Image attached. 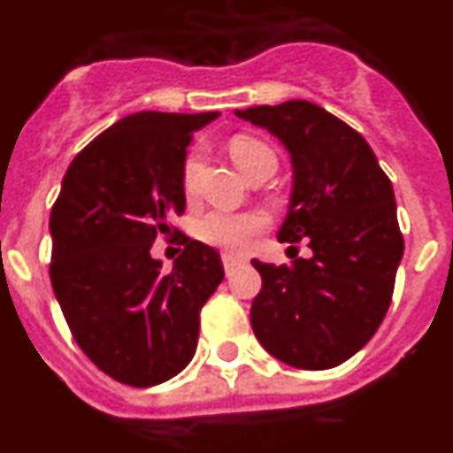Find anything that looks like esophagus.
<instances>
[{"label": "esophagus", "instance_id": "esophagus-1", "mask_svg": "<svg viewBox=\"0 0 453 453\" xmlns=\"http://www.w3.org/2000/svg\"><path fill=\"white\" fill-rule=\"evenodd\" d=\"M242 265H244V257H237V256H230V253H223V269H226L227 276H230V273H233L237 267H242Z\"/></svg>", "mask_w": 453, "mask_h": 453}]
</instances>
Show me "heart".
Masks as SVG:
<instances>
[{"label": "heart", "instance_id": "b5f03b06", "mask_svg": "<svg viewBox=\"0 0 453 453\" xmlns=\"http://www.w3.org/2000/svg\"><path fill=\"white\" fill-rule=\"evenodd\" d=\"M230 156L237 163V168L249 177L253 170L267 158H276L267 144L256 138L237 135L230 140ZM203 165V147H193L186 154L184 170H181V184L184 191L191 196L196 191V180ZM267 226V219L257 211H230V209H209L197 216L196 234L204 244L219 246L226 250H244L253 242L257 233Z\"/></svg>", "mask_w": 453, "mask_h": 453}]
</instances>
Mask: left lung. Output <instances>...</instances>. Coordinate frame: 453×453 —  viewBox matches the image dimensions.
<instances>
[{"label":"left lung","instance_id":"8db88e82","mask_svg":"<svg viewBox=\"0 0 453 453\" xmlns=\"http://www.w3.org/2000/svg\"><path fill=\"white\" fill-rule=\"evenodd\" d=\"M267 128L292 163V196L279 242L309 239L292 265L250 260L262 290L250 325L288 366L325 371L348 362L378 332L403 257L396 197L366 140L309 101L234 110Z\"/></svg>","mask_w":453,"mask_h":453}]
</instances>
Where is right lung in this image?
Instances as JSON below:
<instances>
[{"instance_id": "right-lung-1", "label": "right lung", "mask_w": 453, "mask_h": 453, "mask_svg": "<svg viewBox=\"0 0 453 453\" xmlns=\"http://www.w3.org/2000/svg\"><path fill=\"white\" fill-rule=\"evenodd\" d=\"M219 112H135L80 151L50 214V280L71 334L117 382L154 387L196 355L200 309L223 280L216 249L181 239L173 272L150 249L184 214L193 133Z\"/></svg>"}]
</instances>
